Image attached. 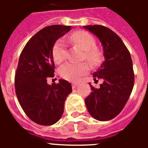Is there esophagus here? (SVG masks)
I'll return each mask as SVG.
<instances>
[{
	"label": "esophagus",
	"instance_id": "obj_1",
	"mask_svg": "<svg viewBox=\"0 0 148 148\" xmlns=\"http://www.w3.org/2000/svg\"><path fill=\"white\" fill-rule=\"evenodd\" d=\"M78 82H73V83H72V87H73V88H75V87L78 86Z\"/></svg>",
	"mask_w": 148,
	"mask_h": 148
}]
</instances>
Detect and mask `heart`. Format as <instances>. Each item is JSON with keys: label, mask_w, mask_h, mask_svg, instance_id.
Instances as JSON below:
<instances>
[{"label": "heart", "mask_w": 148, "mask_h": 148, "mask_svg": "<svg viewBox=\"0 0 148 148\" xmlns=\"http://www.w3.org/2000/svg\"><path fill=\"white\" fill-rule=\"evenodd\" d=\"M72 43L84 50L83 59H86L91 65H97L101 60V52L95 47V40L91 34L85 31H77L70 37ZM53 56L56 64H61L67 56L66 44L62 39L56 42L53 49ZM90 66L87 63L73 64L66 63L60 67L59 74L63 78L70 81H75L82 75L87 73Z\"/></svg>", "instance_id": "heart-1"}]
</instances>
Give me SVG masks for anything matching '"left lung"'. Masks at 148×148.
I'll list each match as a JSON object with an SVG mask.
<instances>
[{"label":"left lung","mask_w":148,"mask_h":148,"mask_svg":"<svg viewBox=\"0 0 148 148\" xmlns=\"http://www.w3.org/2000/svg\"><path fill=\"white\" fill-rule=\"evenodd\" d=\"M83 27L100 40L104 57L99 70L92 74L94 79L101 78L103 83L98 89L90 84L92 92L84 100L86 107L96 120L109 121L119 114L133 90L134 73L131 56L122 40L108 27Z\"/></svg>","instance_id":"8db88e82"}]
</instances>
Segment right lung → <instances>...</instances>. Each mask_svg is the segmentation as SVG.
<instances>
[{"mask_svg":"<svg viewBox=\"0 0 148 148\" xmlns=\"http://www.w3.org/2000/svg\"><path fill=\"white\" fill-rule=\"evenodd\" d=\"M70 29V26L45 27L29 39L21 53L15 76V92L26 115L38 125L57 122L72 92L70 83L64 79L58 84H47L48 78L55 75L54 44Z\"/></svg>","mask_w":148,"mask_h":148,"instance_id":"1","label":"right lung"}]
</instances>
